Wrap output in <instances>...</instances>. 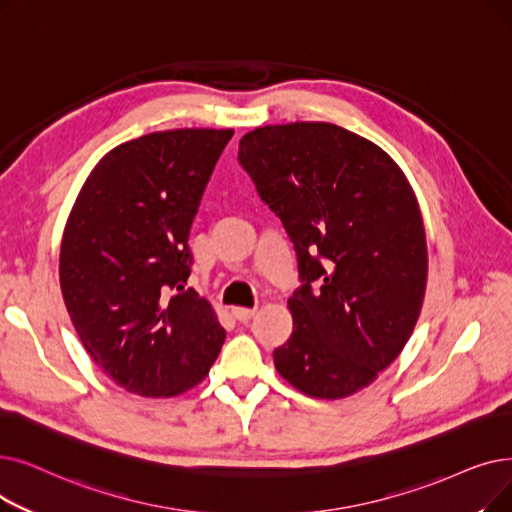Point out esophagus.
I'll return each instance as SVG.
<instances>
[{
  "label": "esophagus",
  "mask_w": 512,
  "mask_h": 512,
  "mask_svg": "<svg viewBox=\"0 0 512 512\" xmlns=\"http://www.w3.org/2000/svg\"><path fill=\"white\" fill-rule=\"evenodd\" d=\"M232 314H234V318L236 320H240V322H249L255 314H257V307H234L232 309Z\"/></svg>",
  "instance_id": "34e87169"
}]
</instances>
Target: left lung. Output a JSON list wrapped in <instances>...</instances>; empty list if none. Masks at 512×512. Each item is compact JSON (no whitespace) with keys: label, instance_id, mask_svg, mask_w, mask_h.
Masks as SVG:
<instances>
[{"label":"left lung","instance_id":"1","mask_svg":"<svg viewBox=\"0 0 512 512\" xmlns=\"http://www.w3.org/2000/svg\"><path fill=\"white\" fill-rule=\"evenodd\" d=\"M238 161L282 219L305 282L288 299L293 337L274 351L276 370L309 397L362 391L402 353L425 301L427 236L408 177L381 146L322 121L244 133Z\"/></svg>","mask_w":512,"mask_h":512}]
</instances>
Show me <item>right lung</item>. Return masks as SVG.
<instances>
[{
  "mask_svg": "<svg viewBox=\"0 0 512 512\" xmlns=\"http://www.w3.org/2000/svg\"><path fill=\"white\" fill-rule=\"evenodd\" d=\"M234 129L146 133L98 161L60 244V288L96 366L142 397H175L209 374L226 341L215 309L184 291L188 234Z\"/></svg>",
  "mask_w": 512,
  "mask_h": 512,
  "instance_id": "obj_1",
  "label": "right lung"
}]
</instances>
